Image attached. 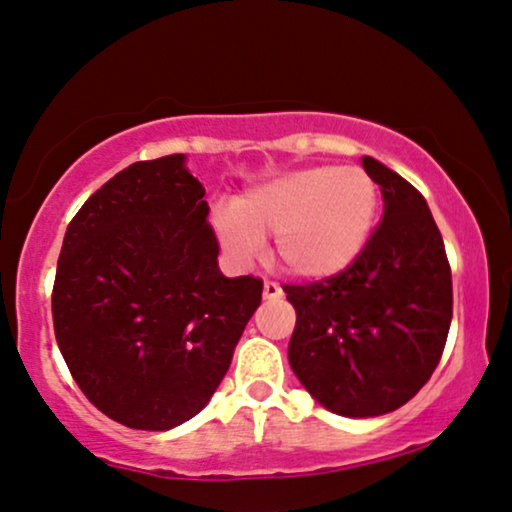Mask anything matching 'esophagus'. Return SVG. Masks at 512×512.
<instances>
[{
  "mask_svg": "<svg viewBox=\"0 0 512 512\" xmlns=\"http://www.w3.org/2000/svg\"><path fill=\"white\" fill-rule=\"evenodd\" d=\"M282 296H284V291H282L280 284H275V282H265L263 284V298H265V301H277V298H282Z\"/></svg>",
  "mask_w": 512,
  "mask_h": 512,
  "instance_id": "esophagus-1",
  "label": "esophagus"
}]
</instances>
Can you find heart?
Returning a JSON list of instances; mask_svg holds the SVG:
<instances>
[{
  "mask_svg": "<svg viewBox=\"0 0 512 512\" xmlns=\"http://www.w3.org/2000/svg\"><path fill=\"white\" fill-rule=\"evenodd\" d=\"M378 190L360 167H308L265 181L218 207L211 225L225 254L247 265L275 235L272 256L298 280L341 275L367 247Z\"/></svg>",
  "mask_w": 512,
  "mask_h": 512,
  "instance_id": "1",
  "label": "heart"
}]
</instances>
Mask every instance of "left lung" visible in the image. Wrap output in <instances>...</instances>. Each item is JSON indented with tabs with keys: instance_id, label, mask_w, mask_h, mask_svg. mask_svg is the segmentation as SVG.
Here are the masks:
<instances>
[{
	"instance_id": "left-lung-1",
	"label": "left lung",
	"mask_w": 512,
	"mask_h": 512,
	"mask_svg": "<svg viewBox=\"0 0 512 512\" xmlns=\"http://www.w3.org/2000/svg\"><path fill=\"white\" fill-rule=\"evenodd\" d=\"M383 221L331 280L284 284L296 310L289 364L322 407L369 418L400 409L428 383L451 324V268L426 199L374 157Z\"/></svg>"
}]
</instances>
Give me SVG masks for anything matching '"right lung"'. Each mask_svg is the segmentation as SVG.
Segmentation results:
<instances>
[{
    "mask_svg": "<svg viewBox=\"0 0 512 512\" xmlns=\"http://www.w3.org/2000/svg\"><path fill=\"white\" fill-rule=\"evenodd\" d=\"M204 188L185 155L136 162L84 202L65 232L51 313L72 378L136 430L199 414L261 305L258 277H225Z\"/></svg>",
    "mask_w": 512,
    "mask_h": 512,
    "instance_id": "right-lung-1",
    "label": "right lung"
}]
</instances>
